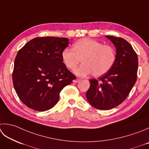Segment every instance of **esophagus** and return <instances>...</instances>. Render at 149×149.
Returning a JSON list of instances; mask_svg holds the SVG:
<instances>
[{
	"label": "esophagus",
	"mask_w": 149,
	"mask_h": 149,
	"mask_svg": "<svg viewBox=\"0 0 149 149\" xmlns=\"http://www.w3.org/2000/svg\"><path fill=\"white\" fill-rule=\"evenodd\" d=\"M81 79H79V78H76L74 80H73V81H74V83H79V81H81Z\"/></svg>",
	"instance_id": "1"
}]
</instances>
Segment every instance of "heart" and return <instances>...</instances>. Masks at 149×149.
<instances>
[{"label": "heart", "instance_id": "obj_1", "mask_svg": "<svg viewBox=\"0 0 149 149\" xmlns=\"http://www.w3.org/2000/svg\"><path fill=\"white\" fill-rule=\"evenodd\" d=\"M61 57L65 66L72 70L82 59L83 64L75 70L77 75L85 76L92 73L94 76L99 77L105 74L112 68L116 54L112 46L84 38L75 42L72 49H64Z\"/></svg>", "mask_w": 149, "mask_h": 149}]
</instances>
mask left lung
Returning a JSON list of instances; mask_svg holds the SVG:
<instances>
[{"label": "left lung", "mask_w": 149, "mask_h": 149, "mask_svg": "<svg viewBox=\"0 0 149 149\" xmlns=\"http://www.w3.org/2000/svg\"><path fill=\"white\" fill-rule=\"evenodd\" d=\"M116 48L114 63L97 79H90L86 92L88 103L99 110H109L125 100L137 79L138 58L129 42L121 37L107 36Z\"/></svg>", "instance_id": "8db88e82"}]
</instances>
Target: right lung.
Masks as SVG:
<instances>
[{"instance_id": "add662e5", "label": "right lung", "mask_w": 149, "mask_h": 149, "mask_svg": "<svg viewBox=\"0 0 149 149\" xmlns=\"http://www.w3.org/2000/svg\"><path fill=\"white\" fill-rule=\"evenodd\" d=\"M68 40L65 37H36L19 50L13 84L20 101L30 109L40 112L52 109L62 89L76 77L61 57Z\"/></svg>"}]
</instances>
